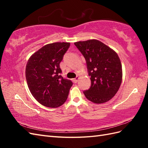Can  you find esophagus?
<instances>
[{"label":"esophagus","instance_id":"esophagus-1","mask_svg":"<svg viewBox=\"0 0 148 148\" xmlns=\"http://www.w3.org/2000/svg\"><path fill=\"white\" fill-rule=\"evenodd\" d=\"M78 79H79V77H77V76L76 78H74V79H73V81H74V82L75 83H76L77 82Z\"/></svg>","mask_w":148,"mask_h":148}]
</instances>
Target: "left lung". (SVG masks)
<instances>
[{
	"label": "left lung",
	"instance_id": "obj_1",
	"mask_svg": "<svg viewBox=\"0 0 148 148\" xmlns=\"http://www.w3.org/2000/svg\"><path fill=\"white\" fill-rule=\"evenodd\" d=\"M85 58L91 86L83 93L96 103L109 101L117 93L122 81L121 63L117 53L95 39L74 43Z\"/></svg>",
	"mask_w": 148,
	"mask_h": 148
}]
</instances>
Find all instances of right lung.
<instances>
[{
    "label": "right lung",
    "instance_id": "obj_1",
    "mask_svg": "<svg viewBox=\"0 0 148 148\" xmlns=\"http://www.w3.org/2000/svg\"><path fill=\"white\" fill-rule=\"evenodd\" d=\"M69 46V42L49 44L28 60L25 70L28 86L34 98L46 107L55 108L64 103L73 84L62 76L60 67Z\"/></svg>",
    "mask_w": 148,
    "mask_h": 148
}]
</instances>
